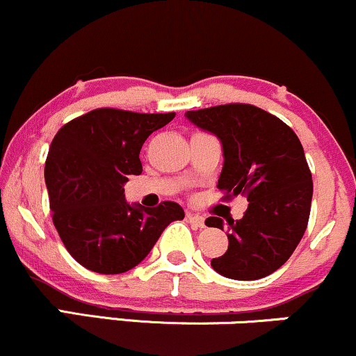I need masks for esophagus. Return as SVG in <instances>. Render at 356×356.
<instances>
[{
    "label": "esophagus",
    "instance_id": "esophagus-1",
    "mask_svg": "<svg viewBox=\"0 0 356 356\" xmlns=\"http://www.w3.org/2000/svg\"><path fill=\"white\" fill-rule=\"evenodd\" d=\"M186 218L191 221V223H195L196 227L200 228H204V218L202 215H196V213H191V211H186Z\"/></svg>",
    "mask_w": 356,
    "mask_h": 356
}]
</instances>
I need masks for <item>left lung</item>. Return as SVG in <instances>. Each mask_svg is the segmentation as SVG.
<instances>
[{"label":"left lung","mask_w":356,"mask_h":356,"mask_svg":"<svg viewBox=\"0 0 356 356\" xmlns=\"http://www.w3.org/2000/svg\"><path fill=\"white\" fill-rule=\"evenodd\" d=\"M196 127L223 145L218 188L223 200L241 195L248 208L228 221V250L213 258V270L232 280L268 277L285 263L305 235L310 218L313 181L295 131L271 113L246 103L188 111ZM207 227L223 229L211 216Z\"/></svg>","instance_id":"obj_1"}]
</instances>
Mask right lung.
Wrapping results in <instances>:
<instances>
[{
  "label": "right lung",
  "mask_w": 356,
  "mask_h": 356,
  "mask_svg": "<svg viewBox=\"0 0 356 356\" xmlns=\"http://www.w3.org/2000/svg\"><path fill=\"white\" fill-rule=\"evenodd\" d=\"M175 113L98 108L58 129L44 165L53 223L71 257L103 275L131 270L152 252L171 221L185 218L175 202L131 207L123 185L141 175L140 149Z\"/></svg>",
  "instance_id": "1"
}]
</instances>
